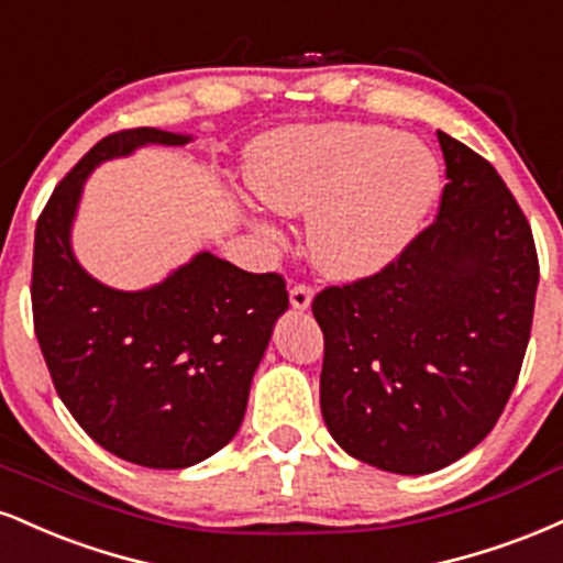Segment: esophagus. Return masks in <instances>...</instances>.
<instances>
[{"label":"esophagus","mask_w":563,"mask_h":563,"mask_svg":"<svg viewBox=\"0 0 563 563\" xmlns=\"http://www.w3.org/2000/svg\"><path fill=\"white\" fill-rule=\"evenodd\" d=\"M289 302H292L295 310H308L310 302H313V289L306 287V284H295L289 289Z\"/></svg>","instance_id":"esophagus-1"}]
</instances>
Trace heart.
I'll return each instance as SVG.
<instances>
[{
	"instance_id": "b5f03b06",
	"label": "heart",
	"mask_w": 563,
	"mask_h": 563,
	"mask_svg": "<svg viewBox=\"0 0 563 563\" xmlns=\"http://www.w3.org/2000/svg\"><path fill=\"white\" fill-rule=\"evenodd\" d=\"M253 195L308 216V250L332 279H368L419 240L442 191V165L419 139L385 125H287L250 150ZM257 229L274 234L266 221Z\"/></svg>"
}]
</instances>
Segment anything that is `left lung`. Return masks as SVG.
Listing matches in <instances>:
<instances>
[{"label": "left lung", "instance_id": "8db88e82", "mask_svg": "<svg viewBox=\"0 0 563 563\" xmlns=\"http://www.w3.org/2000/svg\"><path fill=\"white\" fill-rule=\"evenodd\" d=\"M438 221L382 274L313 300L321 413L347 455L432 474L504 413L530 342L540 268L532 229L485 157L438 131Z\"/></svg>", "mask_w": 563, "mask_h": 563}]
</instances>
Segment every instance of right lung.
I'll return each instance as SVG.
<instances>
[{
  "instance_id": "add662e5",
  "label": "right lung",
  "mask_w": 563,
  "mask_h": 563,
  "mask_svg": "<svg viewBox=\"0 0 563 563\" xmlns=\"http://www.w3.org/2000/svg\"><path fill=\"white\" fill-rule=\"evenodd\" d=\"M191 134L104 136L52 191L33 240V327L59 400L97 445L147 468H187L231 442L271 334L289 308L279 274L208 253L152 287H108L73 253V221L97 165Z\"/></svg>"
}]
</instances>
